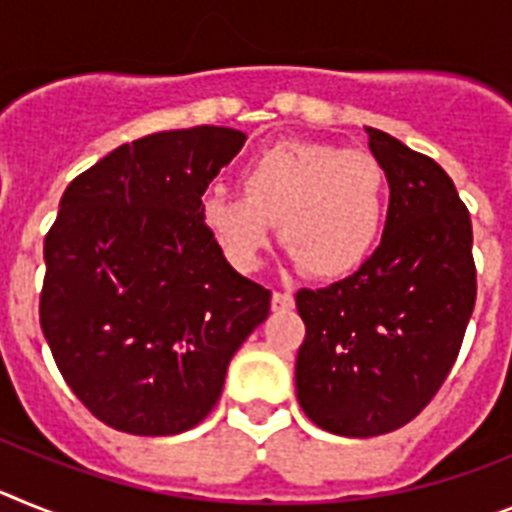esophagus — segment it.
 Masks as SVG:
<instances>
[{
    "mask_svg": "<svg viewBox=\"0 0 512 512\" xmlns=\"http://www.w3.org/2000/svg\"><path fill=\"white\" fill-rule=\"evenodd\" d=\"M293 304H296V301H293L291 293L275 291L273 299H270V306H273V311H288V309H293Z\"/></svg>",
    "mask_w": 512,
    "mask_h": 512,
    "instance_id": "esophagus-1",
    "label": "esophagus"
}]
</instances>
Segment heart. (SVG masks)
I'll return each instance as SVG.
<instances>
[{
	"label": "heart",
	"instance_id": "obj_1",
	"mask_svg": "<svg viewBox=\"0 0 512 512\" xmlns=\"http://www.w3.org/2000/svg\"><path fill=\"white\" fill-rule=\"evenodd\" d=\"M242 195L208 188L198 216L239 273H255L275 221L288 257L314 278L337 281L361 268L386 219V177L376 157L324 141H278L239 167Z\"/></svg>",
	"mask_w": 512,
	"mask_h": 512
}]
</instances>
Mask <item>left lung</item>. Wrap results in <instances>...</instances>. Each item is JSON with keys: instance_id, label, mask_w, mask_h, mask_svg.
<instances>
[{"instance_id": "left-lung-1", "label": "left lung", "mask_w": 512, "mask_h": 512, "mask_svg": "<svg viewBox=\"0 0 512 512\" xmlns=\"http://www.w3.org/2000/svg\"><path fill=\"white\" fill-rule=\"evenodd\" d=\"M389 180L381 244L361 270L327 288H301L306 337L296 397L314 425L345 438L402 428L451 371L474 299L471 219L438 162L366 128Z\"/></svg>"}]
</instances>
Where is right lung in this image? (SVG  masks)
Instances as JSON below:
<instances>
[{
    "mask_svg": "<svg viewBox=\"0 0 512 512\" xmlns=\"http://www.w3.org/2000/svg\"><path fill=\"white\" fill-rule=\"evenodd\" d=\"M244 139L224 126L151 133L61 195L43 244V335L79 402L121 433L195 428L268 319V288L231 268L198 216Z\"/></svg>",
    "mask_w": 512,
    "mask_h": 512,
    "instance_id": "right-lung-1",
    "label": "right lung"
}]
</instances>
